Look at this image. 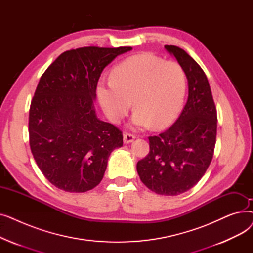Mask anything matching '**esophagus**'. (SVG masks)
Wrapping results in <instances>:
<instances>
[{"label": "esophagus", "instance_id": "esophagus-1", "mask_svg": "<svg viewBox=\"0 0 253 253\" xmlns=\"http://www.w3.org/2000/svg\"><path fill=\"white\" fill-rule=\"evenodd\" d=\"M135 139V136L133 134L131 133H124L123 135V140H124V143H130Z\"/></svg>", "mask_w": 253, "mask_h": 253}]
</instances>
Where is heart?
<instances>
[{
    "label": "heart",
    "mask_w": 253,
    "mask_h": 253,
    "mask_svg": "<svg viewBox=\"0 0 253 253\" xmlns=\"http://www.w3.org/2000/svg\"><path fill=\"white\" fill-rule=\"evenodd\" d=\"M185 88L187 76L178 62L140 54L119 63L108 81L100 80L97 97L104 114L114 123L121 122L133 100L132 126L144 129L153 124L164 128L177 118Z\"/></svg>",
    "instance_id": "1"
}]
</instances>
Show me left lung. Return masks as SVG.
Returning <instances> with one entry per match:
<instances>
[{"instance_id":"1","label":"left lung","mask_w":253,"mask_h":253,"mask_svg":"<svg viewBox=\"0 0 253 253\" xmlns=\"http://www.w3.org/2000/svg\"><path fill=\"white\" fill-rule=\"evenodd\" d=\"M165 49L182 66L188 79V101L169 129L150 136V153L137 162L140 180L151 191L177 196L191 190L205 174L213 157L217 114L207 77L183 49Z\"/></svg>"}]
</instances>
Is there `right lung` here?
<instances>
[{"label": "right lung", "mask_w": 253, "mask_h": 253, "mask_svg": "<svg viewBox=\"0 0 253 253\" xmlns=\"http://www.w3.org/2000/svg\"><path fill=\"white\" fill-rule=\"evenodd\" d=\"M131 47L63 52L42 75L33 97L29 133L38 167L56 188L84 193L101 181L122 131L99 120L94 100L106 65Z\"/></svg>", "instance_id": "add662e5"}]
</instances>
